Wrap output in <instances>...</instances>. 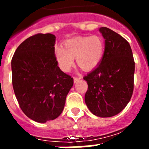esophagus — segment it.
<instances>
[{
    "mask_svg": "<svg viewBox=\"0 0 149 149\" xmlns=\"http://www.w3.org/2000/svg\"><path fill=\"white\" fill-rule=\"evenodd\" d=\"M82 76L80 75L79 77H73V80H74V83H77V82H78L80 79H82Z\"/></svg>",
    "mask_w": 149,
    "mask_h": 149,
    "instance_id": "obj_1",
    "label": "esophagus"
}]
</instances>
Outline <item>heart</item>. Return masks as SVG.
Wrapping results in <instances>:
<instances>
[{
  "label": "heart",
  "mask_w": 149,
  "mask_h": 149,
  "mask_svg": "<svg viewBox=\"0 0 149 149\" xmlns=\"http://www.w3.org/2000/svg\"><path fill=\"white\" fill-rule=\"evenodd\" d=\"M104 52V41L98 36L75 37L63 43V48L55 52L58 66L69 72L74 65V58L79 68L91 70L98 65Z\"/></svg>",
  "instance_id": "heart-1"
}]
</instances>
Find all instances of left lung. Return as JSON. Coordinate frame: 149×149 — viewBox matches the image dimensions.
<instances>
[{
	"label": "left lung",
	"instance_id": "obj_1",
	"mask_svg": "<svg viewBox=\"0 0 149 149\" xmlns=\"http://www.w3.org/2000/svg\"><path fill=\"white\" fill-rule=\"evenodd\" d=\"M99 31L105 39L104 53L97 67L84 77L88 84L85 103L94 115L110 118L120 113L132 98L134 61L122 36L106 27Z\"/></svg>",
	"mask_w": 149,
	"mask_h": 149
}]
</instances>
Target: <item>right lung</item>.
Instances as JSON below:
<instances>
[{
  "label": "right lung",
  "instance_id": "obj_1",
  "mask_svg": "<svg viewBox=\"0 0 149 149\" xmlns=\"http://www.w3.org/2000/svg\"><path fill=\"white\" fill-rule=\"evenodd\" d=\"M56 36L37 34L17 47L11 60L15 97L27 117L38 123L63 112L73 79L59 69L55 55Z\"/></svg>",
  "mask_w": 149,
  "mask_h": 149
}]
</instances>
